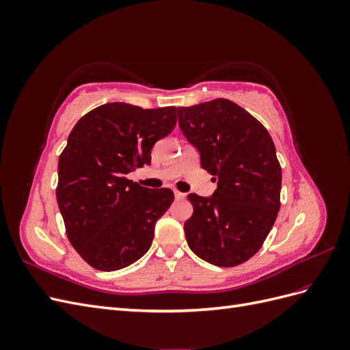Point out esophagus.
Wrapping results in <instances>:
<instances>
[{
	"label": "esophagus",
	"mask_w": 350,
	"mask_h": 350,
	"mask_svg": "<svg viewBox=\"0 0 350 350\" xmlns=\"http://www.w3.org/2000/svg\"><path fill=\"white\" fill-rule=\"evenodd\" d=\"M174 194H175V198H176V200H184V198H185V194L176 191V189H174Z\"/></svg>",
	"instance_id": "34e87169"
}]
</instances>
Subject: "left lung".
<instances>
[{"mask_svg":"<svg viewBox=\"0 0 350 350\" xmlns=\"http://www.w3.org/2000/svg\"><path fill=\"white\" fill-rule=\"evenodd\" d=\"M178 124L217 179L210 197L188 194V247L210 264L234 267L256 254L280 208L282 169L267 130L228 99L178 108Z\"/></svg>","mask_w":350,"mask_h":350,"instance_id":"8db88e82","label":"left lung"}]
</instances>
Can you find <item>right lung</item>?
<instances>
[{
    "mask_svg": "<svg viewBox=\"0 0 350 350\" xmlns=\"http://www.w3.org/2000/svg\"><path fill=\"white\" fill-rule=\"evenodd\" d=\"M175 124V107L113 102L74 125L58 161L57 201L71 245L92 267L115 271L149 251L174 193L142 187L126 175L150 163L154 143Z\"/></svg>",
    "mask_w": 350,
    "mask_h": 350,
    "instance_id": "obj_1",
    "label": "right lung"
}]
</instances>
